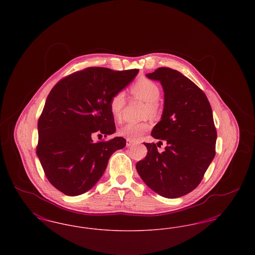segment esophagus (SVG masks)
Returning a JSON list of instances; mask_svg holds the SVG:
<instances>
[{"mask_svg":"<svg viewBox=\"0 0 255 255\" xmlns=\"http://www.w3.org/2000/svg\"><path fill=\"white\" fill-rule=\"evenodd\" d=\"M133 144H135V142L133 141V140H131V139H127V140H126V145L131 146L133 145Z\"/></svg>","mask_w":255,"mask_h":255,"instance_id":"esophagus-1","label":"esophagus"}]
</instances>
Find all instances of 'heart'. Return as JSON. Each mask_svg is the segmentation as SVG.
I'll list each match as a JSON object with an SVG mask.
<instances>
[{
  "label": "heart",
  "mask_w": 255,
  "mask_h": 255,
  "mask_svg": "<svg viewBox=\"0 0 255 255\" xmlns=\"http://www.w3.org/2000/svg\"><path fill=\"white\" fill-rule=\"evenodd\" d=\"M131 93L134 97L143 100L147 103L146 113H153L156 104L158 102L160 97V91L158 86L148 80L142 79L136 82L131 88ZM126 104V97L123 92H118L113 95L110 99L109 107L112 116L115 120H120L122 118V111ZM150 129V124L147 122H129L123 125L119 130V133L131 140H138L141 136Z\"/></svg>",
  "instance_id": "1"
}]
</instances>
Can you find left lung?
Returning <instances> with one entry per match:
<instances>
[{
  "instance_id": "1",
  "label": "left lung",
  "mask_w": 255,
  "mask_h": 255,
  "mask_svg": "<svg viewBox=\"0 0 255 255\" xmlns=\"http://www.w3.org/2000/svg\"><path fill=\"white\" fill-rule=\"evenodd\" d=\"M146 76L162 86L163 111L151 134L166 146L158 153V143H144L147 155L135 168L153 191L179 198L199 185L215 157L217 132L212 110L204 92L180 72L158 68Z\"/></svg>"
}]
</instances>
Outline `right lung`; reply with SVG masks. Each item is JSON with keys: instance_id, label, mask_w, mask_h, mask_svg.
<instances>
[{"instance_id": "add662e5", "label": "right lung", "mask_w": 255, "mask_h": 255, "mask_svg": "<svg viewBox=\"0 0 255 255\" xmlns=\"http://www.w3.org/2000/svg\"><path fill=\"white\" fill-rule=\"evenodd\" d=\"M137 73L91 67L63 78L50 91L38 121L36 154L49 182L62 193L77 196L90 190L112 154L126 145L122 136L94 142L92 135L116 132L110 99Z\"/></svg>"}]
</instances>
